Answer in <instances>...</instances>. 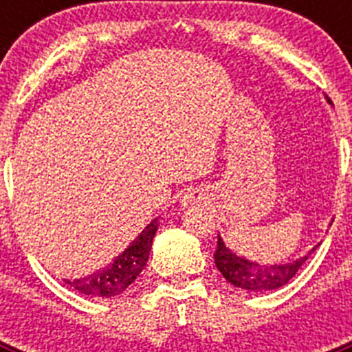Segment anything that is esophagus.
<instances>
[{"label":"esophagus","instance_id":"34e87169","mask_svg":"<svg viewBox=\"0 0 352 352\" xmlns=\"http://www.w3.org/2000/svg\"><path fill=\"white\" fill-rule=\"evenodd\" d=\"M197 199H199V195H195V194L186 195V201H190V203H197Z\"/></svg>","mask_w":352,"mask_h":352}]
</instances>
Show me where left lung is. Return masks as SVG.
Instances as JSON below:
<instances>
[{
    "label": "left lung",
    "instance_id": "8db88e82",
    "mask_svg": "<svg viewBox=\"0 0 352 352\" xmlns=\"http://www.w3.org/2000/svg\"><path fill=\"white\" fill-rule=\"evenodd\" d=\"M317 247L319 245H316L309 254H305L303 257L292 261V263L259 264L256 261H248L245 257L236 256L231 248L226 247L223 239L219 234L217 250H214V264L223 275V278L234 287L250 292L275 291V289L287 284L292 276L296 275L298 270L303 266L305 261L309 259L310 254L316 252Z\"/></svg>",
    "mask_w": 352,
    "mask_h": 352
}]
</instances>
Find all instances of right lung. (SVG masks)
I'll use <instances>...</instances> for the list:
<instances>
[{"mask_svg": "<svg viewBox=\"0 0 352 352\" xmlns=\"http://www.w3.org/2000/svg\"><path fill=\"white\" fill-rule=\"evenodd\" d=\"M158 219H153L142 229L141 234L132 243L114 257L104 268L96 270L80 278L65 280L70 287L79 291L80 294L93 298H113L121 294L139 276L148 263L151 243L157 234Z\"/></svg>", "mask_w": 352, "mask_h": 352, "instance_id": "right-lung-1", "label": "right lung"}]
</instances>
